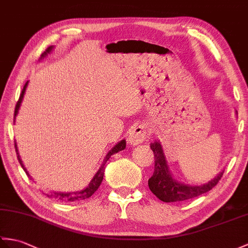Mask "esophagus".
<instances>
[{
    "label": "esophagus",
    "instance_id": "34e87169",
    "mask_svg": "<svg viewBox=\"0 0 248 248\" xmlns=\"http://www.w3.org/2000/svg\"><path fill=\"white\" fill-rule=\"evenodd\" d=\"M148 131L145 124H137L134 128H132L130 135L128 138V141L131 146H137L140 145V142L143 140H146V138L148 137Z\"/></svg>",
    "mask_w": 248,
    "mask_h": 248
}]
</instances>
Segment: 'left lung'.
Wrapping results in <instances>:
<instances>
[{
	"label": "left lung",
	"mask_w": 248,
	"mask_h": 248,
	"mask_svg": "<svg viewBox=\"0 0 248 248\" xmlns=\"http://www.w3.org/2000/svg\"><path fill=\"white\" fill-rule=\"evenodd\" d=\"M150 148L154 153V172L153 175L149 178L148 185L155 197H157L163 202H183V201L208 192L217 185L224 173L223 170L215 178L202 185L194 186L184 184L172 175L160 141L155 140L151 143Z\"/></svg>",
	"instance_id": "obj_1"
}]
</instances>
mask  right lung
<instances>
[{
	"label": "right lung",
	"mask_w": 248,
	"mask_h": 248,
	"mask_svg": "<svg viewBox=\"0 0 248 248\" xmlns=\"http://www.w3.org/2000/svg\"><path fill=\"white\" fill-rule=\"evenodd\" d=\"M54 49V46H49V47L46 49L44 53L41 55V58H40V60L44 59L46 56H47L48 54L51 53V50ZM28 85V81L25 83L24 88H23L22 90V93L20 95V98L18 102H16V108H15V122H16V115H18L19 113V108L21 107V103L23 101V98H24V94H25V91H26V88ZM15 147H16V155H18V159H19V163L21 165V167L23 168V170L25 171V173L27 174L28 177H31L30 173H28V171L26 170V168L24 167V165H23V162L21 159V156L19 155V150H18V146H16V142L15 141ZM125 148V140H120L119 142H117L116 145H115L110 151H108L106 155L105 159H103V162L100 166V168L98 169V171L95 173V175L93 176V178H92L90 184L88 186H86L84 189L80 190V191H74V192H49V193H44L45 195H47L48 198L50 199H55V200H58V201H61V202H75V201H80V200H85V199H89L90 197H92V194H94L96 190L99 188L100 184L102 182V178H103V174H105V169H106V164L108 160V158H110L113 154L117 153L119 151L122 150H124Z\"/></svg>",
	"instance_id": "obj_1"
}]
</instances>
